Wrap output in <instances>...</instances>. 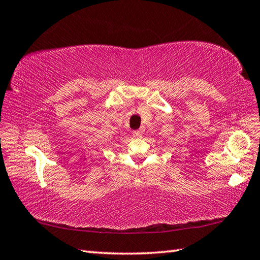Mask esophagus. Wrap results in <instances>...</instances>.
<instances>
[{
  "label": "esophagus",
  "instance_id": "esophagus-1",
  "mask_svg": "<svg viewBox=\"0 0 260 260\" xmlns=\"http://www.w3.org/2000/svg\"><path fill=\"white\" fill-rule=\"evenodd\" d=\"M133 136L135 139H140L142 138V133H141V131H133Z\"/></svg>",
  "mask_w": 260,
  "mask_h": 260
}]
</instances>
